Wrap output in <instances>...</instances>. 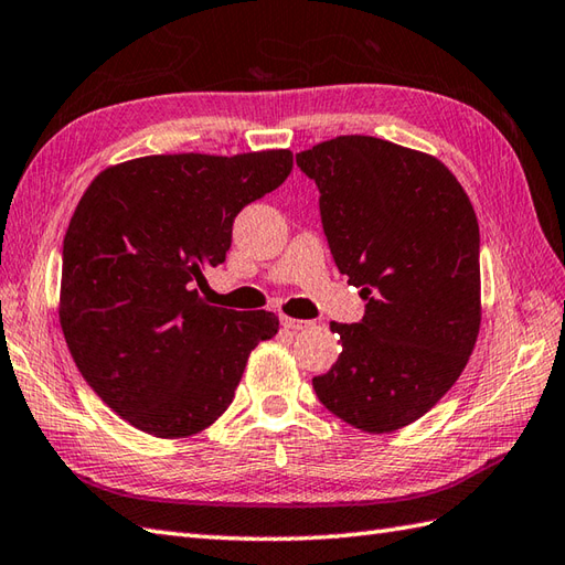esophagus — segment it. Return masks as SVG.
<instances>
[{"label": "esophagus", "instance_id": "obj_1", "mask_svg": "<svg viewBox=\"0 0 565 565\" xmlns=\"http://www.w3.org/2000/svg\"><path fill=\"white\" fill-rule=\"evenodd\" d=\"M281 326H284L286 330L298 332V330L313 328V322H310V320H296V318H289V316H281Z\"/></svg>", "mask_w": 565, "mask_h": 565}]
</instances>
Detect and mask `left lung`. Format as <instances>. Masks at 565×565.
Wrapping results in <instances>:
<instances>
[{
  "label": "left lung",
  "instance_id": "left-lung-1",
  "mask_svg": "<svg viewBox=\"0 0 565 565\" xmlns=\"http://www.w3.org/2000/svg\"><path fill=\"white\" fill-rule=\"evenodd\" d=\"M320 191L332 259L362 289L364 318L330 322L340 356L313 379L320 403L364 431H393L447 393L481 328V233L437 158L371 136L296 154Z\"/></svg>",
  "mask_w": 565,
  "mask_h": 565
}]
</instances>
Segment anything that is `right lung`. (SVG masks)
Instances as JSON below:
<instances>
[{"mask_svg": "<svg viewBox=\"0 0 565 565\" xmlns=\"http://www.w3.org/2000/svg\"><path fill=\"white\" fill-rule=\"evenodd\" d=\"M289 150L150 154L104 170L63 243L60 326L92 391L148 435L206 429L235 398L249 352L279 330L267 310L206 306L233 221L291 174Z\"/></svg>", "mask_w": 565, "mask_h": 565, "instance_id": "add662e5", "label": "right lung"}]
</instances>
